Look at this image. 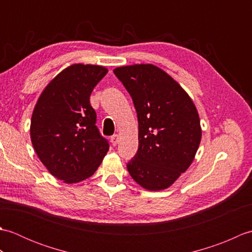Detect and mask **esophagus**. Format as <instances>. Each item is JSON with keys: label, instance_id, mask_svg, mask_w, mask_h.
Masks as SVG:
<instances>
[{"label": "esophagus", "instance_id": "34e87169", "mask_svg": "<svg viewBox=\"0 0 252 252\" xmlns=\"http://www.w3.org/2000/svg\"><path fill=\"white\" fill-rule=\"evenodd\" d=\"M110 141H111V143H112V145L116 146L117 144L119 143V135H118V134L112 135V136H111V138H110Z\"/></svg>", "mask_w": 252, "mask_h": 252}]
</instances>
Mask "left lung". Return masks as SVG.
Wrapping results in <instances>:
<instances>
[{
  "label": "left lung",
  "instance_id": "8db88e82",
  "mask_svg": "<svg viewBox=\"0 0 252 252\" xmlns=\"http://www.w3.org/2000/svg\"><path fill=\"white\" fill-rule=\"evenodd\" d=\"M114 72L137 112L138 149L127 171L143 189H167L189 168L201 141L194 101L170 74L152 63L118 67Z\"/></svg>",
  "mask_w": 252,
  "mask_h": 252
}]
</instances>
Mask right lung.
Listing matches in <instances>:
<instances>
[{"label":"right lung","instance_id":"1","mask_svg":"<svg viewBox=\"0 0 252 252\" xmlns=\"http://www.w3.org/2000/svg\"><path fill=\"white\" fill-rule=\"evenodd\" d=\"M107 72L104 66L70 65L46 85L32 112V146L47 171L67 184L93 175L109 149L90 104Z\"/></svg>","mask_w":252,"mask_h":252}]
</instances>
